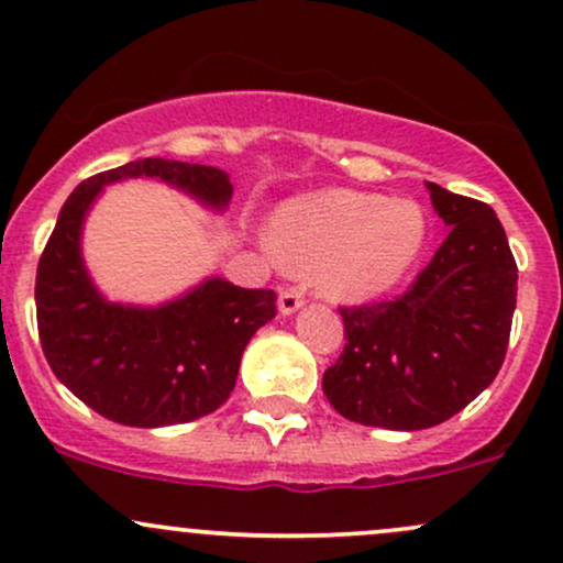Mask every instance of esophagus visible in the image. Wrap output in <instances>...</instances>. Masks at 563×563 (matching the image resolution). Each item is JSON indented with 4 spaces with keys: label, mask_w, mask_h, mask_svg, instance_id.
Returning a JSON list of instances; mask_svg holds the SVG:
<instances>
[{
    "label": "esophagus",
    "mask_w": 563,
    "mask_h": 563,
    "mask_svg": "<svg viewBox=\"0 0 563 563\" xmlns=\"http://www.w3.org/2000/svg\"><path fill=\"white\" fill-rule=\"evenodd\" d=\"M303 307V294L296 288H280V299H277V309L280 314H294Z\"/></svg>",
    "instance_id": "esophagus-1"
}]
</instances>
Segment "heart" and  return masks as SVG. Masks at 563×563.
<instances>
[{
  "instance_id": "obj_1",
  "label": "heart",
  "mask_w": 563,
  "mask_h": 563,
  "mask_svg": "<svg viewBox=\"0 0 563 563\" xmlns=\"http://www.w3.org/2000/svg\"><path fill=\"white\" fill-rule=\"evenodd\" d=\"M267 241L283 267L312 275L320 296L365 303L410 275L429 241V219L412 198L331 187L286 200Z\"/></svg>"
}]
</instances>
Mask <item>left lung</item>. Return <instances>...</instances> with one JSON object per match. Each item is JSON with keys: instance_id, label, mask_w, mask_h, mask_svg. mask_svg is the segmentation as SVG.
<instances>
[{"instance_id": "1", "label": "left lung", "mask_w": 563, "mask_h": 563, "mask_svg": "<svg viewBox=\"0 0 563 563\" xmlns=\"http://www.w3.org/2000/svg\"><path fill=\"white\" fill-rule=\"evenodd\" d=\"M426 187L450 228L434 260L399 299L341 307L346 346L322 391L354 423L391 431L444 423L506 360L519 280L506 230L482 200Z\"/></svg>"}]
</instances>
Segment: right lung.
Listing matches in <instances>:
<instances>
[{
    "label": "right lung",
    "instance_id": "right-lung-1",
    "mask_svg": "<svg viewBox=\"0 0 563 563\" xmlns=\"http://www.w3.org/2000/svg\"><path fill=\"white\" fill-rule=\"evenodd\" d=\"M158 179L206 209L232 198L228 172L169 158L129 161L89 177L63 203L36 269V322L60 384L102 418L158 429L209 416L235 389L251 335L275 318V290L206 277L158 307L108 301L81 256V230L102 187Z\"/></svg>",
    "mask_w": 563,
    "mask_h": 563
}]
</instances>
